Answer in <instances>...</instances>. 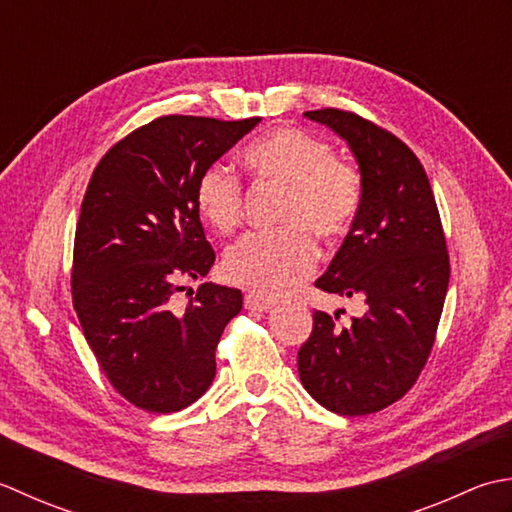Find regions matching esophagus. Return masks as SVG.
<instances>
[{
    "mask_svg": "<svg viewBox=\"0 0 512 512\" xmlns=\"http://www.w3.org/2000/svg\"><path fill=\"white\" fill-rule=\"evenodd\" d=\"M276 305L274 298H269L265 294H258V291H249L245 294V309H254V311H265Z\"/></svg>",
    "mask_w": 512,
    "mask_h": 512,
    "instance_id": "1",
    "label": "esophagus"
}]
</instances>
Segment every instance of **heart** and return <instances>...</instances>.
<instances>
[{
  "label": "heart",
  "mask_w": 512,
  "mask_h": 512,
  "mask_svg": "<svg viewBox=\"0 0 512 512\" xmlns=\"http://www.w3.org/2000/svg\"><path fill=\"white\" fill-rule=\"evenodd\" d=\"M243 163L258 183L285 190L271 232H252L227 249L223 269L232 283L280 296L298 289L316 267L322 241H338L358 218L364 179L356 163L336 156L331 145L298 128H276L247 145ZM198 212L218 234L234 232L243 218V185L212 165L194 185Z\"/></svg>",
  "instance_id": "1"
}]
</instances>
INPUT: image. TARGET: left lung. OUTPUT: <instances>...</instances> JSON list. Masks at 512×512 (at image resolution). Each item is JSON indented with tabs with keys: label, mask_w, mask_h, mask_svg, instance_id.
<instances>
[{
	"label": "left lung",
	"mask_w": 512,
	"mask_h": 512,
	"mask_svg": "<svg viewBox=\"0 0 512 512\" xmlns=\"http://www.w3.org/2000/svg\"><path fill=\"white\" fill-rule=\"evenodd\" d=\"M305 114L347 139L364 179L358 218L316 287L360 294L367 311L349 322L314 311L298 351L300 382L338 415L378 413L411 391L431 356L451 276L444 227L409 145L356 112Z\"/></svg>",
	"instance_id": "obj_1"
}]
</instances>
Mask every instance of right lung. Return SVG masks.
Instances as JSON below:
<instances>
[{
    "label": "right lung",
    "mask_w": 512,
    "mask_h": 512,
    "mask_svg": "<svg viewBox=\"0 0 512 512\" xmlns=\"http://www.w3.org/2000/svg\"><path fill=\"white\" fill-rule=\"evenodd\" d=\"M258 121L165 114L114 143L90 176L75 229L72 307L108 382L137 409L181 411L214 380L216 344L243 296L203 283L179 302L216 258L194 185Z\"/></svg>",
    "instance_id": "1"
}]
</instances>
